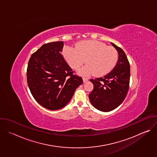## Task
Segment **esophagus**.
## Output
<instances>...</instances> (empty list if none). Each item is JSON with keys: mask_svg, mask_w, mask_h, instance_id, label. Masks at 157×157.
<instances>
[{"mask_svg": "<svg viewBox=\"0 0 157 157\" xmlns=\"http://www.w3.org/2000/svg\"><path fill=\"white\" fill-rule=\"evenodd\" d=\"M82 80H83V82H86V81H88V78H85V77H83V78H82Z\"/></svg>", "mask_w": 157, "mask_h": 157, "instance_id": "34e87169", "label": "esophagus"}]
</instances>
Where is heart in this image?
Here are the masks:
<instances>
[{
  "label": "heart",
  "instance_id": "1",
  "mask_svg": "<svg viewBox=\"0 0 157 157\" xmlns=\"http://www.w3.org/2000/svg\"><path fill=\"white\" fill-rule=\"evenodd\" d=\"M63 55L71 68L76 70L86 60L87 65L80 73L85 75L94 73L97 76L109 73L118 59L117 52L114 47L96 40L81 41L76 44V49L67 47L63 51Z\"/></svg>",
  "mask_w": 157,
  "mask_h": 157
}]
</instances>
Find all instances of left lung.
I'll use <instances>...</instances> for the list:
<instances>
[{"label": "left lung", "instance_id": "8db88e82", "mask_svg": "<svg viewBox=\"0 0 157 157\" xmlns=\"http://www.w3.org/2000/svg\"><path fill=\"white\" fill-rule=\"evenodd\" d=\"M119 53L117 63L109 73L101 78L91 79L94 89L89 94L93 105L103 111H111L125 99L129 88L130 69L127 57L120 47L111 43Z\"/></svg>", "mask_w": 157, "mask_h": 157}]
</instances>
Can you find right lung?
Masks as SVG:
<instances>
[{
    "instance_id": "obj_1",
    "label": "right lung",
    "mask_w": 157,
    "mask_h": 157,
    "mask_svg": "<svg viewBox=\"0 0 157 157\" xmlns=\"http://www.w3.org/2000/svg\"><path fill=\"white\" fill-rule=\"evenodd\" d=\"M63 45V41L44 44L32 55L27 70L33 97L41 105L53 110L68 104L83 82L62 56Z\"/></svg>"
}]
</instances>
